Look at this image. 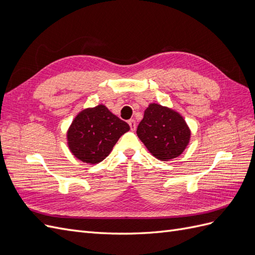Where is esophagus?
Masks as SVG:
<instances>
[{"mask_svg": "<svg viewBox=\"0 0 255 255\" xmlns=\"http://www.w3.org/2000/svg\"><path fill=\"white\" fill-rule=\"evenodd\" d=\"M128 125H129V128L132 130H135L136 129V122L134 119H130L128 120Z\"/></svg>", "mask_w": 255, "mask_h": 255, "instance_id": "esophagus-1", "label": "esophagus"}]
</instances>
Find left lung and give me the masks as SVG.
<instances>
[{
    "label": "left lung",
    "instance_id": "obj_1",
    "mask_svg": "<svg viewBox=\"0 0 255 255\" xmlns=\"http://www.w3.org/2000/svg\"><path fill=\"white\" fill-rule=\"evenodd\" d=\"M136 133L152 155L161 161L180 156L187 148L191 135L180 113L156 103L146 107Z\"/></svg>",
    "mask_w": 255,
    "mask_h": 255
}]
</instances>
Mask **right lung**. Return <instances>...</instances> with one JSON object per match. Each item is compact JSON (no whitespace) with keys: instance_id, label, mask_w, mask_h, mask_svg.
<instances>
[{"instance_id":"add662e5","label":"right lung","mask_w":255,"mask_h":255,"mask_svg":"<svg viewBox=\"0 0 255 255\" xmlns=\"http://www.w3.org/2000/svg\"><path fill=\"white\" fill-rule=\"evenodd\" d=\"M128 130L127 122L100 104L76 115L67 130V143L76 158L95 165L110 155L116 142Z\"/></svg>"}]
</instances>
